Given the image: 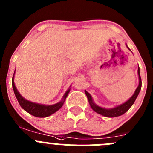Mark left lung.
<instances>
[{"mask_svg":"<svg viewBox=\"0 0 153 153\" xmlns=\"http://www.w3.org/2000/svg\"><path fill=\"white\" fill-rule=\"evenodd\" d=\"M127 47V46H126ZM128 49L129 47H127ZM138 78H139V84H138V86L137 87V89H135V93L132 95V96L129 98L128 101H126V102H124V104H121L119 106H117L114 108H111V109H105V108H102L101 106H98V105L95 104L93 102V100H92V96H91L90 94L88 92H86L85 90V93L87 96L88 101H89V105H90L91 108L95 111L97 113L100 114V115H102L103 116L105 117H109V118H113V117H118L120 116V115H123L125 112H127L129 110V108L132 106V104L135 102V99L138 97V94H139L140 90L141 89V75H140V69L139 67H138Z\"/></svg>","mask_w":153,"mask_h":153,"instance_id":"obj_1","label":"left lung"}]
</instances>
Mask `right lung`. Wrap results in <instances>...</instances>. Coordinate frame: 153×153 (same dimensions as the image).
<instances>
[{"instance_id": "add662e5", "label": "right lung", "mask_w": 153, "mask_h": 153, "mask_svg": "<svg viewBox=\"0 0 153 153\" xmlns=\"http://www.w3.org/2000/svg\"><path fill=\"white\" fill-rule=\"evenodd\" d=\"M14 75H15V72H14ZM14 75L13 77H12V88H13L15 97H16L20 106H21L24 110L27 111L28 113L30 114V115L35 117H38V118H45V117H48L49 116V115H52L53 113H55V112H57L59 109H61V108L62 107L63 104H64V101H65V99L67 97L69 91H70V89H68L67 92H65V94H64V97H63V99L61 100V101H60V102L57 103V104H53V105H43V104L31 102V101L26 100L25 98H24V97H22V95L18 92V89H17L16 86L15 85V83H14Z\"/></svg>"}]
</instances>
